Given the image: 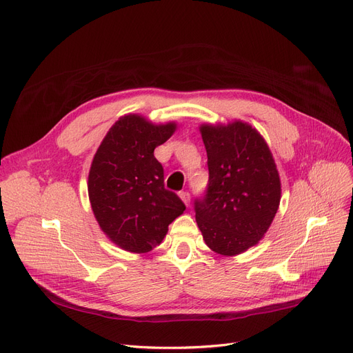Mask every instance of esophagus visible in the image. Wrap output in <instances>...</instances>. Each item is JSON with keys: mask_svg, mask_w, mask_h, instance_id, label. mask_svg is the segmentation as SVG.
Listing matches in <instances>:
<instances>
[{"mask_svg": "<svg viewBox=\"0 0 353 353\" xmlns=\"http://www.w3.org/2000/svg\"><path fill=\"white\" fill-rule=\"evenodd\" d=\"M179 196H180V199L183 200L184 205L190 206V193H189V192H180Z\"/></svg>", "mask_w": 353, "mask_h": 353, "instance_id": "esophagus-1", "label": "esophagus"}]
</instances>
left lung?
Masks as SVG:
<instances>
[{
  "instance_id": "left-lung-1",
  "label": "left lung",
  "mask_w": 353,
  "mask_h": 353,
  "mask_svg": "<svg viewBox=\"0 0 353 353\" xmlns=\"http://www.w3.org/2000/svg\"><path fill=\"white\" fill-rule=\"evenodd\" d=\"M209 184L194 200L197 226L216 253L234 256L259 243L281 203V179L265 139L236 120L201 124Z\"/></svg>"
}]
</instances>
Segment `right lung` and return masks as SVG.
Here are the masks:
<instances>
[{"mask_svg": "<svg viewBox=\"0 0 353 353\" xmlns=\"http://www.w3.org/2000/svg\"><path fill=\"white\" fill-rule=\"evenodd\" d=\"M176 127L173 121L153 124L127 114L108 130L92 159V213L111 242L127 252H150L186 210L176 193L164 189L163 165L154 157V148L169 140Z\"/></svg>", "mask_w": 353, "mask_h": 353, "instance_id": "1", "label": "right lung"}]
</instances>
